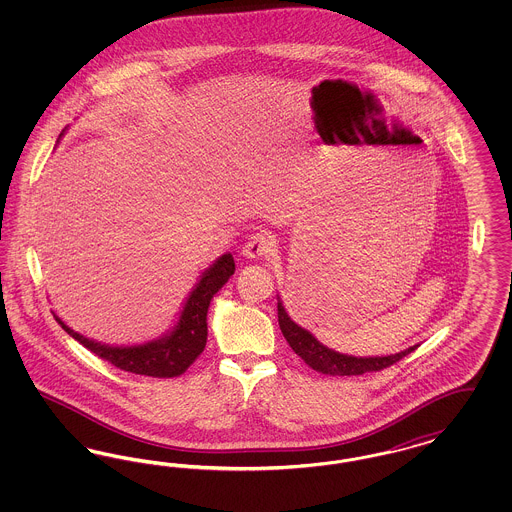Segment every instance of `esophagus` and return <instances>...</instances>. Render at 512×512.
Segmentation results:
<instances>
[{
  "label": "esophagus",
  "mask_w": 512,
  "mask_h": 512,
  "mask_svg": "<svg viewBox=\"0 0 512 512\" xmlns=\"http://www.w3.org/2000/svg\"><path fill=\"white\" fill-rule=\"evenodd\" d=\"M274 247V238L268 232H257L249 236V240L242 247V255L245 259H261L267 257Z\"/></svg>",
  "instance_id": "1"
}]
</instances>
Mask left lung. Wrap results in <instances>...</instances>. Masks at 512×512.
Here are the masks:
<instances>
[{
	"label": "left lung",
	"mask_w": 512,
	"mask_h": 512,
	"mask_svg": "<svg viewBox=\"0 0 512 512\" xmlns=\"http://www.w3.org/2000/svg\"><path fill=\"white\" fill-rule=\"evenodd\" d=\"M278 324L284 334L286 341L290 343L293 351L311 366L313 370L330 374V376H359L366 372H376L382 368L401 361L405 355H409L418 345H413L401 353L388 355V357H353V355H343L334 349H328L305 328L295 324L290 315L286 313L280 297H278Z\"/></svg>",
	"instance_id": "obj_1"
}]
</instances>
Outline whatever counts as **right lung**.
Listing matches in <instances>:
<instances>
[{"mask_svg": "<svg viewBox=\"0 0 512 512\" xmlns=\"http://www.w3.org/2000/svg\"><path fill=\"white\" fill-rule=\"evenodd\" d=\"M234 270V257L230 253H224L203 272L201 280L188 295L180 318L171 332L159 340L147 341L142 345L119 347L99 343L74 332L73 328H69L57 315L53 317L71 338L80 341L86 349L96 353L103 361L140 376L174 378L184 374L188 366L203 353L207 343V311L211 299L228 282Z\"/></svg>", "mask_w": 512, "mask_h": 512, "instance_id": "1", "label": "right lung"}]
</instances>
